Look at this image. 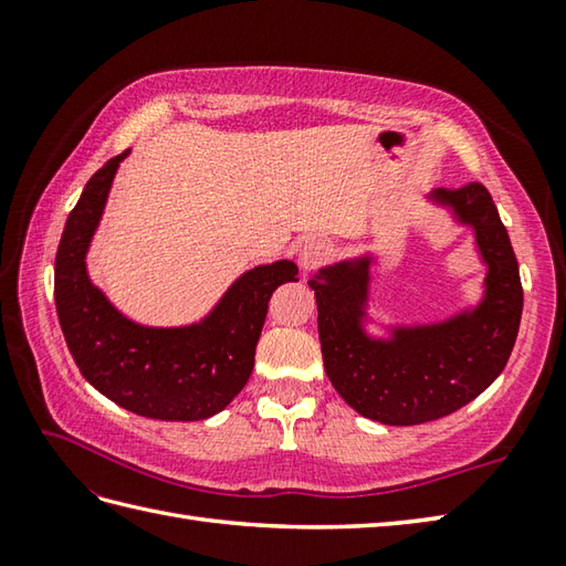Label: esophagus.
<instances>
[{"label": "esophagus", "mask_w": 566, "mask_h": 566, "mask_svg": "<svg viewBox=\"0 0 566 566\" xmlns=\"http://www.w3.org/2000/svg\"><path fill=\"white\" fill-rule=\"evenodd\" d=\"M328 260V245L323 240H306V243L298 248V264H302L304 272H314L321 268L323 262Z\"/></svg>", "instance_id": "1"}]
</instances>
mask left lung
<instances>
[{"label": "left lung", "mask_w": 566, "mask_h": 566, "mask_svg": "<svg viewBox=\"0 0 566 566\" xmlns=\"http://www.w3.org/2000/svg\"><path fill=\"white\" fill-rule=\"evenodd\" d=\"M428 199L474 231L486 264L476 306L438 323L396 326L389 338H375L365 331L369 255L328 264L308 280L331 384L359 416L384 426L428 423L476 399L506 367L521 328L518 260L486 187L432 189Z\"/></svg>", "instance_id": "8db88e82"}]
</instances>
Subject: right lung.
<instances>
[{
    "label": "right lung",
    "instance_id": "add662e5",
    "mask_svg": "<svg viewBox=\"0 0 566 566\" xmlns=\"http://www.w3.org/2000/svg\"><path fill=\"white\" fill-rule=\"evenodd\" d=\"M126 155L92 175L67 216L55 255L60 328L82 377L126 411L158 420L211 418L245 387L270 296L284 282H298V268L276 260L248 270L191 326L150 328L118 314L90 282L84 258Z\"/></svg>",
    "mask_w": 566,
    "mask_h": 566
}]
</instances>
